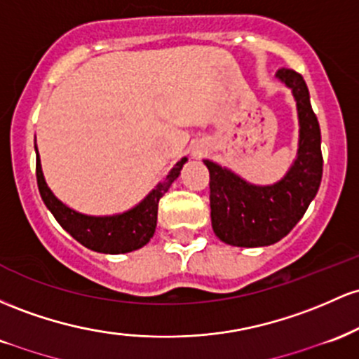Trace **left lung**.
Segmentation results:
<instances>
[{
	"mask_svg": "<svg viewBox=\"0 0 359 359\" xmlns=\"http://www.w3.org/2000/svg\"><path fill=\"white\" fill-rule=\"evenodd\" d=\"M276 78L292 90L300 122L299 156L283 180L256 187L205 161L210 172V217L215 236L225 244L259 248L275 244L295 227L317 195L322 180L320 127L310 104L309 88L293 69H280Z\"/></svg>",
	"mask_w": 359,
	"mask_h": 359,
	"instance_id": "obj_1",
	"label": "left lung"
}]
</instances>
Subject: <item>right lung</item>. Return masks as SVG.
<instances>
[{
    "instance_id": "add662e5",
    "label": "right lung",
    "mask_w": 359,
    "mask_h": 359,
    "mask_svg": "<svg viewBox=\"0 0 359 359\" xmlns=\"http://www.w3.org/2000/svg\"><path fill=\"white\" fill-rule=\"evenodd\" d=\"M184 163H187V158L178 161L163 183H159L135 208L111 217L84 215L66 207L62 201L55 198L43 180L39 152L35 169H37L40 196L64 231L69 232L78 243L91 251L104 252V255H122V252H130L142 248L154 236L159 200L171 187L172 181L178 178Z\"/></svg>"
}]
</instances>
